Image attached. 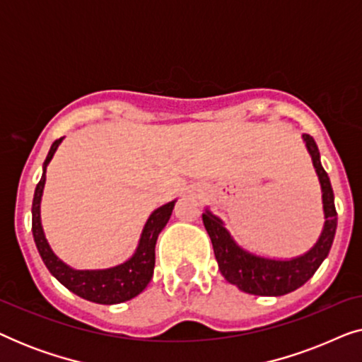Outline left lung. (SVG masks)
Segmentation results:
<instances>
[{
  "instance_id": "obj_1",
  "label": "left lung",
  "mask_w": 362,
  "mask_h": 362,
  "mask_svg": "<svg viewBox=\"0 0 362 362\" xmlns=\"http://www.w3.org/2000/svg\"><path fill=\"white\" fill-rule=\"evenodd\" d=\"M301 140L305 143L316 176H318L325 216L323 229H321L318 240L310 250L301 255L291 257V259L255 254V252L247 250L237 244L230 232L227 230L226 222L219 216H216L209 207L206 206L204 214H202V222L211 237L212 249H214L222 276L245 293L281 296L295 291L315 275V272L323 264V260L329 254L331 245H333L336 226H338L333 187H331L328 175L321 166L320 151L313 138L305 133L301 135Z\"/></svg>"
}]
</instances>
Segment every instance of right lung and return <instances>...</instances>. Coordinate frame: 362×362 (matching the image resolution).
Wrapping results in <instances>:
<instances>
[{
  "label": "right lung",
  "mask_w": 362,
  "mask_h": 362,
  "mask_svg": "<svg viewBox=\"0 0 362 362\" xmlns=\"http://www.w3.org/2000/svg\"><path fill=\"white\" fill-rule=\"evenodd\" d=\"M62 140L64 138H59L52 143L46 161L42 165L41 181L37 182L36 191H34L33 235L39 255H41L44 265L47 267L52 276H56L67 290H71L72 293H76L83 300L93 301V303L98 305H117L135 298L150 284L153 270H155V245L158 235L170 221L173 207H175L177 199L166 202V204L160 206L151 212L145 226H143L135 252L123 264L108 267V269H72L71 265H67L66 262H62L54 254L46 239V234H44L41 221V201L44 186H46V170Z\"/></svg>",
  "instance_id": "right-lung-1"
}]
</instances>
